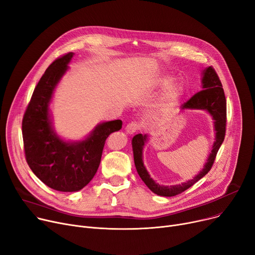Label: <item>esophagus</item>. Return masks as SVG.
Instances as JSON below:
<instances>
[{
  "instance_id": "1",
  "label": "esophagus",
  "mask_w": 255,
  "mask_h": 255,
  "mask_svg": "<svg viewBox=\"0 0 255 255\" xmlns=\"http://www.w3.org/2000/svg\"><path fill=\"white\" fill-rule=\"evenodd\" d=\"M140 128H141V124H139L137 122H131L126 127V132L128 134H131Z\"/></svg>"
}]
</instances>
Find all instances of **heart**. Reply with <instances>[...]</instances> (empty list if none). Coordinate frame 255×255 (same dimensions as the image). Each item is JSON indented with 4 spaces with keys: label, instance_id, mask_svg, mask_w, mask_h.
Instances as JSON below:
<instances>
[{
    "label": "heart",
    "instance_id": "obj_1",
    "mask_svg": "<svg viewBox=\"0 0 255 255\" xmlns=\"http://www.w3.org/2000/svg\"><path fill=\"white\" fill-rule=\"evenodd\" d=\"M170 81H171V78L166 77V78H163V79L160 80L159 84L162 85V86H166L167 84H169ZM182 94H183V88H182V86L180 84L175 83V84L171 85L169 87L168 91L166 92V94H164L161 97V99H160V101H159V103L157 105L158 111L166 112V111L170 110L174 106V104L179 99H180Z\"/></svg>",
    "mask_w": 255,
    "mask_h": 255
}]
</instances>
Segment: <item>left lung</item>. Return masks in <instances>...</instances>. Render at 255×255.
Returning a JSON list of instances; mask_svg holds the SVG:
<instances>
[{
  "label": "left lung",
  "instance_id": "8db88e82",
  "mask_svg": "<svg viewBox=\"0 0 255 255\" xmlns=\"http://www.w3.org/2000/svg\"><path fill=\"white\" fill-rule=\"evenodd\" d=\"M203 91L192 96L186 103L182 105V109H197L205 110L210 114L214 119L215 128V141L212 147L210 155H209L204 169L191 180L178 185L164 186L156 183L148 174L144 163H143V148L147 142V134L138 133L131 140L132 152L134 166L137 172L141 177L144 183L152 192L161 197H174L177 194L188 189L194 183L198 182L209 171L211 170L216 154L226 136V126H227V100L224 96L222 84L218 77L217 73L212 67H208L203 71L202 78Z\"/></svg>",
  "mask_w": 255,
  "mask_h": 255
}]
</instances>
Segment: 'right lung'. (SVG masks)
Wrapping results in <instances>:
<instances>
[{"label":"right lung","instance_id":"right-lung-1","mask_svg":"<svg viewBox=\"0 0 255 255\" xmlns=\"http://www.w3.org/2000/svg\"><path fill=\"white\" fill-rule=\"evenodd\" d=\"M74 53L69 52L47 68L34 89L22 119L25 159L40 180L58 191H78L96 175L105 141L119 130L123 122L98 125L87 138L70 142L59 138L52 128L49 104L54 89L69 69Z\"/></svg>","mask_w":255,"mask_h":255}]
</instances>
